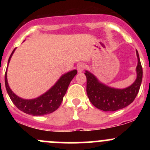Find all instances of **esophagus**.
<instances>
[{
	"label": "esophagus",
	"mask_w": 150,
	"mask_h": 150,
	"mask_svg": "<svg viewBox=\"0 0 150 150\" xmlns=\"http://www.w3.org/2000/svg\"><path fill=\"white\" fill-rule=\"evenodd\" d=\"M85 68H86V64L82 62L79 63V64H78V67H77V69H78V71L79 72H83L85 69Z\"/></svg>",
	"instance_id": "obj_1"
}]
</instances>
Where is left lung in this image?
Masks as SVG:
<instances>
[{
    "instance_id": "1",
    "label": "left lung",
    "mask_w": 150,
    "mask_h": 150,
    "mask_svg": "<svg viewBox=\"0 0 150 150\" xmlns=\"http://www.w3.org/2000/svg\"><path fill=\"white\" fill-rule=\"evenodd\" d=\"M137 55L138 58L137 78L135 82L126 88L116 89L108 87L99 82L94 75L86 71V92L89 100L94 107L105 112H113L124 108L134 102L139 91L143 75L137 50Z\"/></svg>"
}]
</instances>
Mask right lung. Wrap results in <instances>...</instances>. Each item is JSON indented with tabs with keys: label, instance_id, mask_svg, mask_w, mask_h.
I'll list each match as a JSON object with an SVG mask.
<instances>
[{
	"label": "right lung",
	"instance_id": "add662e5",
	"mask_svg": "<svg viewBox=\"0 0 150 150\" xmlns=\"http://www.w3.org/2000/svg\"><path fill=\"white\" fill-rule=\"evenodd\" d=\"M14 51L15 48L12 51L8 59V64ZM76 74V69L67 72L63 75L57 81V83L42 96L34 99H23L16 96L10 89L7 82L6 69L5 73L6 88L11 100L21 111L34 116L44 115L53 112L59 107L63 100V97L67 90L68 86Z\"/></svg>",
	"mask_w": 150,
	"mask_h": 150
}]
</instances>
